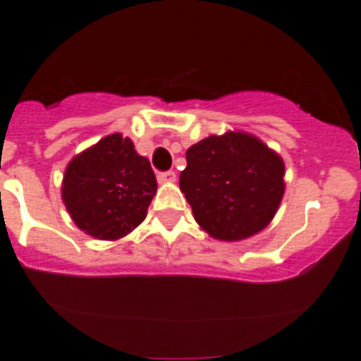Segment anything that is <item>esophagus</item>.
<instances>
[{"label":"esophagus","instance_id":"1","mask_svg":"<svg viewBox=\"0 0 361 361\" xmlns=\"http://www.w3.org/2000/svg\"><path fill=\"white\" fill-rule=\"evenodd\" d=\"M158 181H159V183H174V181H176V172H174V171L159 172Z\"/></svg>","mask_w":361,"mask_h":361}]
</instances>
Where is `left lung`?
<instances>
[{
	"instance_id": "obj_1",
	"label": "left lung",
	"mask_w": 361,
	"mask_h": 361,
	"mask_svg": "<svg viewBox=\"0 0 361 361\" xmlns=\"http://www.w3.org/2000/svg\"><path fill=\"white\" fill-rule=\"evenodd\" d=\"M283 159L262 140L231 130L187 150L180 189L203 231L238 241L271 224L283 198Z\"/></svg>"
}]
</instances>
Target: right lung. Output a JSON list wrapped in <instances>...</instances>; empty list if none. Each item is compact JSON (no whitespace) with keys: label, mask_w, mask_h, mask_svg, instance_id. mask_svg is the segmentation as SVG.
<instances>
[{"label":"right lung","mask_w":361,"mask_h":361,"mask_svg":"<svg viewBox=\"0 0 361 361\" xmlns=\"http://www.w3.org/2000/svg\"><path fill=\"white\" fill-rule=\"evenodd\" d=\"M158 183L150 161L121 134H111L72 158L61 198L72 221L98 240H120L147 216Z\"/></svg>","instance_id":"1"}]
</instances>
